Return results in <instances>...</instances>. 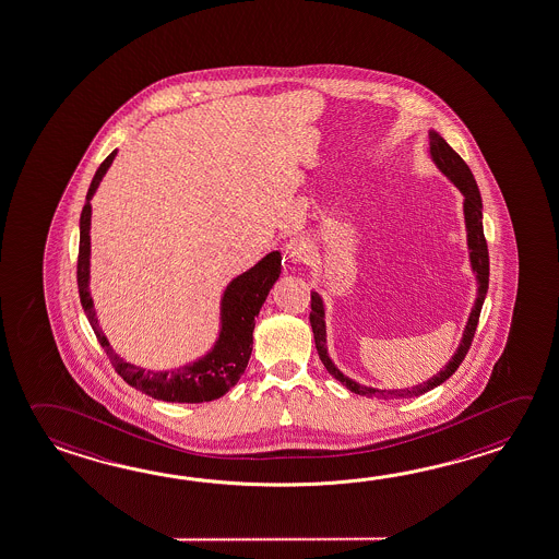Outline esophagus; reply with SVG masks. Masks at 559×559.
<instances>
[{
  "mask_svg": "<svg viewBox=\"0 0 559 559\" xmlns=\"http://www.w3.org/2000/svg\"><path fill=\"white\" fill-rule=\"evenodd\" d=\"M285 251L293 263H306L312 253V245L305 237H295L286 242Z\"/></svg>",
  "mask_w": 559,
  "mask_h": 559,
  "instance_id": "esophagus-1",
  "label": "esophagus"
}]
</instances>
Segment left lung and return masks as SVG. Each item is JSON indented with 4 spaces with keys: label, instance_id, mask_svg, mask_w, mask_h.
Returning <instances> with one entry per match:
<instances>
[{
    "label": "left lung",
    "instance_id": "8db88e82",
    "mask_svg": "<svg viewBox=\"0 0 559 559\" xmlns=\"http://www.w3.org/2000/svg\"><path fill=\"white\" fill-rule=\"evenodd\" d=\"M429 156H431L435 168L439 169L442 176L449 179L454 188L461 191V195H463L466 251H468V263H471L474 281H476V298H474L471 314L466 318L461 342H459V346L454 349L451 359L442 366L441 371H437L432 378L423 381L419 385H413L412 390L409 388H405V390H378L373 385H366V383L352 380L330 358V354H328L326 305H324L322 295L318 290H312L310 326H312V332H314L318 356L322 359V364H324V368L328 369L330 376H334L349 391H354L358 395H366V397H400V400L403 397V400H409V397H419L423 393L435 390V388H439L441 383L449 380L454 371L459 369V366L463 364L464 356H466V352L471 348L474 330H476V324H478V317H480L486 293H488L490 266H488V247H486L485 227H483V198H480V191H478V186L474 181L473 171L464 164V159L454 152L453 147L447 144V140L441 136V132H437L435 128L429 130Z\"/></svg>",
    "mask_w": 559,
    "mask_h": 559
}]
</instances>
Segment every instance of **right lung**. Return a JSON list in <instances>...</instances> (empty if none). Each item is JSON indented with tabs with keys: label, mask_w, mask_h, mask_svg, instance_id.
<instances>
[{
	"label": "right lung",
	"mask_w": 559,
	"mask_h": 559,
	"mask_svg": "<svg viewBox=\"0 0 559 559\" xmlns=\"http://www.w3.org/2000/svg\"><path fill=\"white\" fill-rule=\"evenodd\" d=\"M118 150L110 152L108 158L96 169L91 188L86 191L85 207L81 213V239H79V263H76V283L81 305L86 318L95 330L106 356L128 385L146 393L154 400L169 403H205L219 400L241 380L251 352H253L254 320L263 308L266 296L283 271V254L271 251L249 271L231 278L219 300V330L217 337L203 356L188 361L179 368L146 369L130 364L110 346L105 330L98 324L93 296H91V219L93 205L100 181L117 158Z\"/></svg>",
	"instance_id": "1"
}]
</instances>
